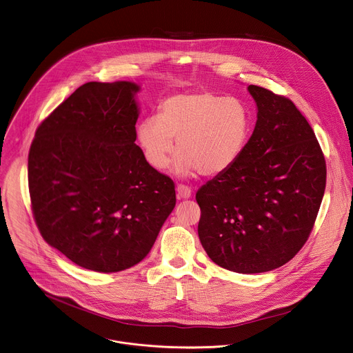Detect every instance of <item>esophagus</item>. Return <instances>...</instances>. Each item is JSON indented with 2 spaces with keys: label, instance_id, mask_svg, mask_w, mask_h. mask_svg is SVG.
<instances>
[{
  "label": "esophagus",
  "instance_id": "esophagus-1",
  "mask_svg": "<svg viewBox=\"0 0 353 353\" xmlns=\"http://www.w3.org/2000/svg\"><path fill=\"white\" fill-rule=\"evenodd\" d=\"M176 192H177V199H190L192 195V191L190 187L187 185H177L176 188Z\"/></svg>",
  "mask_w": 353,
  "mask_h": 353
}]
</instances>
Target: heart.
<instances>
[{
	"label": "heart",
	"mask_w": 353,
	"mask_h": 353,
	"mask_svg": "<svg viewBox=\"0 0 353 353\" xmlns=\"http://www.w3.org/2000/svg\"><path fill=\"white\" fill-rule=\"evenodd\" d=\"M252 130L248 105L212 92L179 93L165 99L158 117L143 119L137 138L148 162L157 170L169 168L176 153V172L218 176L242 156Z\"/></svg>",
	"instance_id": "b5f03b06"
}]
</instances>
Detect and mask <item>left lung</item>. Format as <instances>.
<instances>
[{"label": "left lung", "instance_id": "1", "mask_svg": "<svg viewBox=\"0 0 353 353\" xmlns=\"http://www.w3.org/2000/svg\"><path fill=\"white\" fill-rule=\"evenodd\" d=\"M257 121L242 156L197 192L200 242L219 267L261 274L306 243L326 185V162L295 104L249 85Z\"/></svg>", "mask_w": 353, "mask_h": 353}]
</instances>
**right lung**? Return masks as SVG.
<instances>
[{
  "label": "right lung",
  "mask_w": 353,
  "mask_h": 353,
  "mask_svg": "<svg viewBox=\"0 0 353 353\" xmlns=\"http://www.w3.org/2000/svg\"><path fill=\"white\" fill-rule=\"evenodd\" d=\"M134 82H86L40 123L28 187L40 234L70 261L119 272L142 261L176 205L174 183L135 145Z\"/></svg>",
  "instance_id": "right-lung-1"
}]
</instances>
